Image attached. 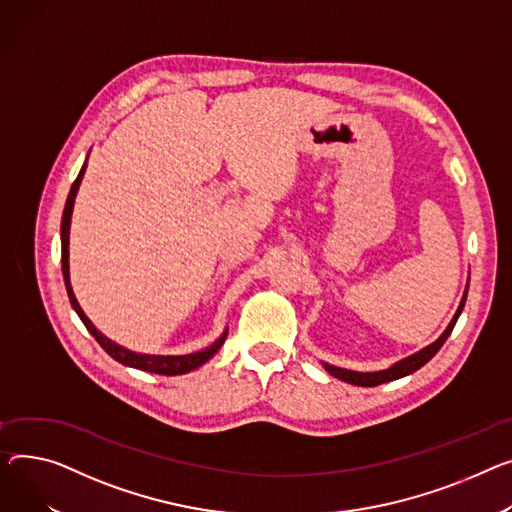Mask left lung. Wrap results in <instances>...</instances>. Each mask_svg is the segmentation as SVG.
<instances>
[{"instance_id": "8db88e82", "label": "left lung", "mask_w": 512, "mask_h": 512, "mask_svg": "<svg viewBox=\"0 0 512 512\" xmlns=\"http://www.w3.org/2000/svg\"><path fill=\"white\" fill-rule=\"evenodd\" d=\"M467 288H469V284H467ZM465 300H467V290H465V294H463V298H461L459 309H457L455 317L451 319L449 327L445 329V333H442V335L436 339L434 344H430V346H426L424 350H420V352H416V354H412V356H407V358L395 362L391 368L377 370V372H356V370L339 368V366H333V364H327V362H323V368H325L329 374H333L335 379L352 383V385H358V387H377V385H381V383H389V381L407 377V374H412V372H416L418 368H422V366L442 348V344L447 342V337L451 335V331H453V327H455V323H457V319H459V315H461V311H463Z\"/></svg>"}]
</instances>
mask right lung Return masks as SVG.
Listing matches in <instances>:
<instances>
[{"mask_svg": "<svg viewBox=\"0 0 512 512\" xmlns=\"http://www.w3.org/2000/svg\"><path fill=\"white\" fill-rule=\"evenodd\" d=\"M86 164H88V158L84 162V166L80 168V175L78 179L74 181L72 189H70V195H67V201H65V208H63V218H61V271H63V282H65V290H67V296H70V302L74 306V311L78 313V317L82 319V323L86 325V329L94 335L96 342L100 344V348L105 350L111 358H115L117 362L125 364V366H131V368H138V370H146V372H154V374H164V377H175V374H185L189 370H195L199 368L201 364H206L218 350L220 346L224 344V339L228 335V329L216 339V342L212 346H208L206 350L201 352H193V354H185V356H152V354H138V352H131L119 344H115L113 339H109L107 335H102L94 325L92 321L84 315L82 306L78 304L76 296H74V290H72V282H70V224H72V212H74V201H76V193L80 189V183H82V177L86 173Z\"/></svg>", "mask_w": 512, "mask_h": 512, "instance_id": "add662e5", "label": "right lung"}]
</instances>
